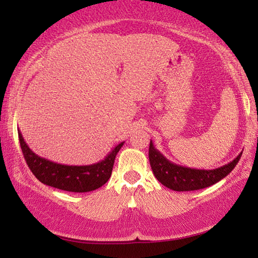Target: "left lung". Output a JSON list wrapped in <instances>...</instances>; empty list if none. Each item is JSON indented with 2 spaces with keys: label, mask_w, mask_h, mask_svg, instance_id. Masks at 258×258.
I'll return each instance as SVG.
<instances>
[{
  "label": "left lung",
  "mask_w": 258,
  "mask_h": 258,
  "mask_svg": "<svg viewBox=\"0 0 258 258\" xmlns=\"http://www.w3.org/2000/svg\"><path fill=\"white\" fill-rule=\"evenodd\" d=\"M241 156L242 153H239L228 164L213 170H204L172 163L154 147L153 141H150L149 146V162L155 177L164 186L175 191H191L215 184L230 174Z\"/></svg>",
  "instance_id": "obj_1"
}]
</instances>
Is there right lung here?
I'll return each instance as SVG.
<instances>
[{"label": "right lung", "instance_id": "add662e5", "mask_svg": "<svg viewBox=\"0 0 258 258\" xmlns=\"http://www.w3.org/2000/svg\"><path fill=\"white\" fill-rule=\"evenodd\" d=\"M19 139L24 160L38 181L45 185L72 192H88L96 190L110 178L115 157L124 142L117 144L107 156L89 165H67L38 156L28 147L19 130Z\"/></svg>", "mask_w": 258, "mask_h": 258}]
</instances>
